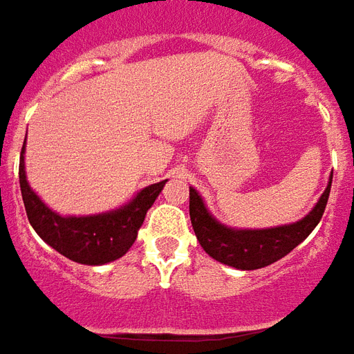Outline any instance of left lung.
Returning a JSON list of instances; mask_svg holds the SVG:
<instances>
[{"label":"left lung","instance_id":"obj_1","mask_svg":"<svg viewBox=\"0 0 354 354\" xmlns=\"http://www.w3.org/2000/svg\"><path fill=\"white\" fill-rule=\"evenodd\" d=\"M330 187L332 177L321 200L301 221L266 230H236L224 226L209 213L202 196L190 187V221L198 241L211 259L237 270H259L286 257L313 232L326 209Z\"/></svg>","mask_w":354,"mask_h":354}]
</instances>
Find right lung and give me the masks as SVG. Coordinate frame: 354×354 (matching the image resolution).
Returning <instances> with one entry per match:
<instances>
[{
    "mask_svg": "<svg viewBox=\"0 0 354 354\" xmlns=\"http://www.w3.org/2000/svg\"><path fill=\"white\" fill-rule=\"evenodd\" d=\"M24 149L20 154L18 179L24 200L26 215L33 230L54 251L66 259L86 266H102L124 257L130 249L138 230L145 221L147 211L158 198L166 180L143 188L124 207L90 216H62L43 203L28 185L24 167Z\"/></svg>",
    "mask_w": 354,
    "mask_h": 354,
    "instance_id": "1",
    "label": "right lung"
}]
</instances>
